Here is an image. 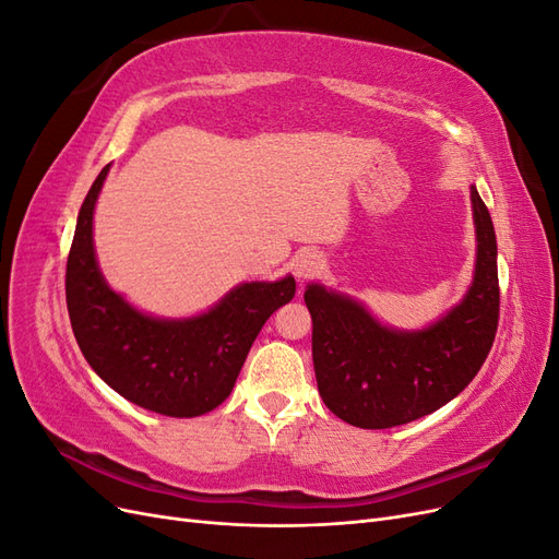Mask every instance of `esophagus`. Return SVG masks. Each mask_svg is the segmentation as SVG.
<instances>
[{
	"label": "esophagus",
	"instance_id": "1",
	"mask_svg": "<svg viewBox=\"0 0 559 559\" xmlns=\"http://www.w3.org/2000/svg\"><path fill=\"white\" fill-rule=\"evenodd\" d=\"M321 267H324V261H321L317 251H300L292 263V270L298 282H308L317 277L321 273Z\"/></svg>",
	"mask_w": 559,
	"mask_h": 559
}]
</instances>
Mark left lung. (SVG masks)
<instances>
[{"mask_svg": "<svg viewBox=\"0 0 559 559\" xmlns=\"http://www.w3.org/2000/svg\"><path fill=\"white\" fill-rule=\"evenodd\" d=\"M476 267L462 300L425 329L386 326L347 294L306 286L312 361L326 408L359 429L408 425L450 403L476 378L499 321L497 235L471 183Z\"/></svg>", "mask_w": 559, "mask_h": 559, "instance_id": "8db88e82", "label": "left lung"}]
</instances>
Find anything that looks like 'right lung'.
I'll return each mask as SVG.
<instances>
[{
	"label": "right lung",
	"mask_w": 559,
	"mask_h": 559,
	"mask_svg": "<svg viewBox=\"0 0 559 559\" xmlns=\"http://www.w3.org/2000/svg\"><path fill=\"white\" fill-rule=\"evenodd\" d=\"M109 167L93 181L67 259V310L76 343L114 392L151 413L198 417L233 392L259 331L296 294V280L242 282L205 312L154 317L114 292L95 257L93 214Z\"/></svg>",
	"instance_id": "add662e5"
}]
</instances>
